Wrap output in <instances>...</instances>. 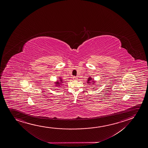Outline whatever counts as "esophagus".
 Instances as JSON below:
<instances>
[{
	"instance_id": "1",
	"label": "esophagus",
	"mask_w": 148,
	"mask_h": 148,
	"mask_svg": "<svg viewBox=\"0 0 148 148\" xmlns=\"http://www.w3.org/2000/svg\"><path fill=\"white\" fill-rule=\"evenodd\" d=\"M73 79H75H75H77V77H73Z\"/></svg>"
}]
</instances>
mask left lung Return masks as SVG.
<instances>
[{"instance_id": "1", "label": "left lung", "mask_w": 148, "mask_h": 148, "mask_svg": "<svg viewBox=\"0 0 148 148\" xmlns=\"http://www.w3.org/2000/svg\"><path fill=\"white\" fill-rule=\"evenodd\" d=\"M96 81L94 80V79L92 78V77H89V78L88 79V81H87V83L89 84V85H94L95 84ZM96 88H94V89H95Z\"/></svg>"}]
</instances>
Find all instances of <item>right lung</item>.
<instances>
[{
    "label": "right lung",
    "instance_id": "add662e5",
    "mask_svg": "<svg viewBox=\"0 0 148 148\" xmlns=\"http://www.w3.org/2000/svg\"><path fill=\"white\" fill-rule=\"evenodd\" d=\"M59 79H57V81L55 82V87H59L62 85V83H63V80L61 79V77H59Z\"/></svg>",
    "mask_w": 148,
    "mask_h": 148
}]
</instances>
